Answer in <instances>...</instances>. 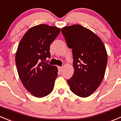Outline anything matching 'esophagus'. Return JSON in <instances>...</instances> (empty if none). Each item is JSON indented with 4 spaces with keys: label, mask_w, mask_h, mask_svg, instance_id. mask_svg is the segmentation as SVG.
Masks as SVG:
<instances>
[{
    "label": "esophagus",
    "mask_w": 121,
    "mask_h": 121,
    "mask_svg": "<svg viewBox=\"0 0 121 121\" xmlns=\"http://www.w3.org/2000/svg\"><path fill=\"white\" fill-rule=\"evenodd\" d=\"M58 69L60 71H61V70H63V67H58Z\"/></svg>",
    "instance_id": "1"
}]
</instances>
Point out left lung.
Listing matches in <instances>:
<instances>
[{
  "label": "left lung",
  "instance_id": "8db88e82",
  "mask_svg": "<svg viewBox=\"0 0 121 121\" xmlns=\"http://www.w3.org/2000/svg\"><path fill=\"white\" fill-rule=\"evenodd\" d=\"M61 32L73 56L74 71L67 83L73 93L86 98L95 92L105 76L108 61L105 47L94 32L80 25L64 27Z\"/></svg>",
  "mask_w": 121,
  "mask_h": 121
}]
</instances>
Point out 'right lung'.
Returning a JSON list of instances; mask_svg holds the SVG:
<instances>
[{
	"instance_id": "right-lung-1",
	"label": "right lung",
	"mask_w": 121,
	"mask_h": 121,
	"mask_svg": "<svg viewBox=\"0 0 121 121\" xmlns=\"http://www.w3.org/2000/svg\"><path fill=\"white\" fill-rule=\"evenodd\" d=\"M60 31L45 24L34 26L25 34L17 47L15 62L19 77L26 89L37 98L46 96L54 89L58 69L45 61L51 57L50 45Z\"/></svg>"
}]
</instances>
